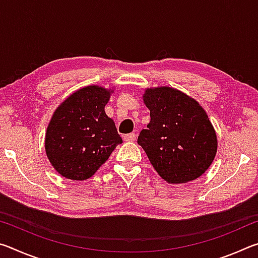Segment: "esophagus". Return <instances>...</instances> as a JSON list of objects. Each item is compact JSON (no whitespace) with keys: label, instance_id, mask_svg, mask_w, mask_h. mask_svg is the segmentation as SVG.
Wrapping results in <instances>:
<instances>
[{"label":"esophagus","instance_id":"34e87169","mask_svg":"<svg viewBox=\"0 0 258 258\" xmlns=\"http://www.w3.org/2000/svg\"><path fill=\"white\" fill-rule=\"evenodd\" d=\"M135 137H137L135 133H130V134L124 135V140H125V141H127V142H132L135 140Z\"/></svg>","mask_w":258,"mask_h":258}]
</instances>
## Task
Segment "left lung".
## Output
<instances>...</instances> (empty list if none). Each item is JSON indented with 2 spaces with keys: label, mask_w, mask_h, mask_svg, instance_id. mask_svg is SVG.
Segmentation results:
<instances>
[{
  "label": "left lung",
  "mask_w": 258,
  "mask_h": 258,
  "mask_svg": "<svg viewBox=\"0 0 258 258\" xmlns=\"http://www.w3.org/2000/svg\"><path fill=\"white\" fill-rule=\"evenodd\" d=\"M143 101L150 110V123L140 132L138 143L156 172L168 183H186L203 175L217 150L206 111L168 86L148 89Z\"/></svg>",
  "instance_id": "obj_1"
}]
</instances>
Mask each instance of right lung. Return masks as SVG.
Returning a JSON list of instances; mask_svg holds the SVG:
<instances>
[{"mask_svg": "<svg viewBox=\"0 0 258 258\" xmlns=\"http://www.w3.org/2000/svg\"><path fill=\"white\" fill-rule=\"evenodd\" d=\"M110 91L95 85L76 91L56 108L45 134V151L60 175L87 180L123 143L104 106Z\"/></svg>", "mask_w": 258, "mask_h": 258, "instance_id": "obj_1", "label": "right lung"}]
</instances>
